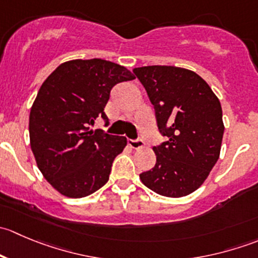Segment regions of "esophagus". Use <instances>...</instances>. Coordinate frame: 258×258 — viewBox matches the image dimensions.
Instances as JSON below:
<instances>
[{
  "mask_svg": "<svg viewBox=\"0 0 258 258\" xmlns=\"http://www.w3.org/2000/svg\"><path fill=\"white\" fill-rule=\"evenodd\" d=\"M127 144H128L130 147L134 148V150H139V148H142L145 146V142L142 140H128Z\"/></svg>",
  "mask_w": 258,
  "mask_h": 258,
  "instance_id": "obj_1",
  "label": "esophagus"
}]
</instances>
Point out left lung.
<instances>
[{
    "mask_svg": "<svg viewBox=\"0 0 258 258\" xmlns=\"http://www.w3.org/2000/svg\"><path fill=\"white\" fill-rule=\"evenodd\" d=\"M155 107L167 141L155 146L156 165L142 183L166 197H183L209 177L220 157L223 126L220 100L196 72L175 66L134 70Z\"/></svg>",
    "mask_w": 258,
    "mask_h": 258,
    "instance_id": "8db88e82",
    "label": "left lung"
}]
</instances>
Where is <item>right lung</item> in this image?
Instances as JSON below:
<instances>
[{"label": "right lung", "instance_id": "1", "mask_svg": "<svg viewBox=\"0 0 258 258\" xmlns=\"http://www.w3.org/2000/svg\"><path fill=\"white\" fill-rule=\"evenodd\" d=\"M121 64L101 58L59 64L41 86L30 112V144L43 177L61 195L81 199L100 189L126 147L122 136L92 131L114 85L134 80Z\"/></svg>", "mask_w": 258, "mask_h": 258}]
</instances>
